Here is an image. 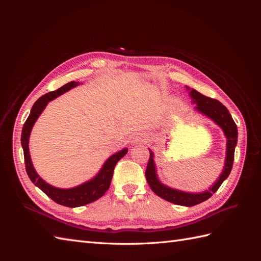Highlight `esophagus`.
<instances>
[{
  "instance_id": "34e87169",
  "label": "esophagus",
  "mask_w": 261,
  "mask_h": 261,
  "mask_svg": "<svg viewBox=\"0 0 261 261\" xmlns=\"http://www.w3.org/2000/svg\"><path fill=\"white\" fill-rule=\"evenodd\" d=\"M147 140V135L145 134H137L133 137V144H144Z\"/></svg>"
}]
</instances>
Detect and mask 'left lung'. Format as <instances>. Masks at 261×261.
<instances>
[{
  "label": "left lung",
  "mask_w": 261,
  "mask_h": 261,
  "mask_svg": "<svg viewBox=\"0 0 261 261\" xmlns=\"http://www.w3.org/2000/svg\"><path fill=\"white\" fill-rule=\"evenodd\" d=\"M186 89L188 90L189 97L192 98L193 105H196V111H198L199 113L210 118V120L212 122H215L224 133V136L226 138V151L223 170L215 183H213L208 189H206V191L200 193L183 192L179 191V189L172 188L168 185L163 184L159 179L156 174L154 154L153 151H151V149H149L150 158L147 164L146 178L150 188H151V191L164 200L178 204V206L193 207L195 204H198L209 199L212 194H215L218 191L221 184H222L227 178V176L230 175L234 161L235 147L238 145V127H236V124L233 121L228 110L221 103L220 101L203 96L200 92L195 89H191L187 86Z\"/></svg>",
  "instance_id": "1"
}]
</instances>
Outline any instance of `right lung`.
Segmentation results:
<instances>
[{"instance_id": "1", "label": "right lung", "mask_w": 261, "mask_h": 261, "mask_svg": "<svg viewBox=\"0 0 261 261\" xmlns=\"http://www.w3.org/2000/svg\"><path fill=\"white\" fill-rule=\"evenodd\" d=\"M80 85L77 82H70L64 86H62L58 90L45 93L44 96L39 98L31 108L30 114L26 120L21 130V147L23 150V156H25L26 171L30 180L50 198L59 204L65 207L76 208L85 206L87 203H90L94 200L101 198L109 189L111 184L113 171L116 163L120 161L122 158L127 153L128 149L124 148L120 151L115 152L111 156H109L107 161L102 165L100 171L89 180L85 183L72 187V188H59L50 185L49 183L40 177L37 171L34 168L33 161H31L30 152H29V137L31 129H33L38 117L41 115L45 107L48 106L50 101L55 98L60 97L61 94L67 92L68 90L75 88Z\"/></svg>"}]
</instances>
